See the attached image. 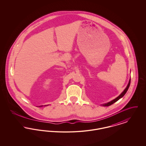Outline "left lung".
<instances>
[{
	"label": "left lung",
	"instance_id": "left-lung-1",
	"mask_svg": "<svg viewBox=\"0 0 146 146\" xmlns=\"http://www.w3.org/2000/svg\"><path fill=\"white\" fill-rule=\"evenodd\" d=\"M130 82H131V79H130V80H129V83L127 84V86H126V88H125V90L123 91V92H122V93L118 96V97H117L116 98H115V99H114L113 100H112L111 101H110V102H108V103H107V104H102V106H111L112 104H113L114 103H115V102H116L117 101H118L120 98H121V97H123L124 95H125V94H126V92H127V91L128 90V89H129V86H130Z\"/></svg>",
	"mask_w": 146,
	"mask_h": 146
}]
</instances>
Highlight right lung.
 <instances>
[{
  "label": "right lung",
  "instance_id": "add662e5",
  "mask_svg": "<svg viewBox=\"0 0 146 146\" xmlns=\"http://www.w3.org/2000/svg\"><path fill=\"white\" fill-rule=\"evenodd\" d=\"M40 107H42V106H40Z\"/></svg>",
  "mask_w": 146,
  "mask_h": 146
}]
</instances>
